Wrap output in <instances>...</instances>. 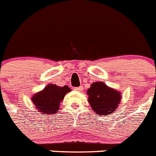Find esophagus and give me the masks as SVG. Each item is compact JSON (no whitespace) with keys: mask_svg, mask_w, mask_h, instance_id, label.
<instances>
[{"mask_svg":"<svg viewBox=\"0 0 156 156\" xmlns=\"http://www.w3.org/2000/svg\"><path fill=\"white\" fill-rule=\"evenodd\" d=\"M75 90H77V91H81V90H82V87H81V86H80V87H75Z\"/></svg>","mask_w":156,"mask_h":156,"instance_id":"34e87169","label":"esophagus"}]
</instances>
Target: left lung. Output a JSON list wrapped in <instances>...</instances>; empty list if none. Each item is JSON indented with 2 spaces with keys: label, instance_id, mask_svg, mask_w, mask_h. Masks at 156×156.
I'll return each instance as SVG.
<instances>
[{
  "label": "left lung",
  "instance_id": "8db88e82",
  "mask_svg": "<svg viewBox=\"0 0 156 156\" xmlns=\"http://www.w3.org/2000/svg\"><path fill=\"white\" fill-rule=\"evenodd\" d=\"M87 94L90 107L100 116H105L114 112L121 101V93L104 82L93 83Z\"/></svg>",
  "mask_w": 156,
  "mask_h": 156
}]
</instances>
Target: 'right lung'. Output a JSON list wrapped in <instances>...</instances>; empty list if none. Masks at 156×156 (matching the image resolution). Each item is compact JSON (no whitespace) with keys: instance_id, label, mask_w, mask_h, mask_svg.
Here are the masks:
<instances>
[{"instance_id":"obj_1","label":"right lung","mask_w":156,"mask_h":156,"mask_svg":"<svg viewBox=\"0 0 156 156\" xmlns=\"http://www.w3.org/2000/svg\"><path fill=\"white\" fill-rule=\"evenodd\" d=\"M70 91L71 89L67 85L59 87L55 84H48L43 90L33 95L32 101L42 114L52 115L57 113L65 95Z\"/></svg>"}]
</instances>
